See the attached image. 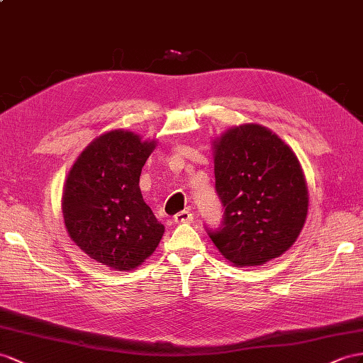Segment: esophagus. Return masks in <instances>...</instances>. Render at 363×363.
<instances>
[{
	"mask_svg": "<svg viewBox=\"0 0 363 363\" xmlns=\"http://www.w3.org/2000/svg\"><path fill=\"white\" fill-rule=\"evenodd\" d=\"M193 220V213L190 210H184L174 215V222L176 224H187V222Z\"/></svg>",
	"mask_w": 363,
	"mask_h": 363,
	"instance_id": "1",
	"label": "esophagus"
}]
</instances>
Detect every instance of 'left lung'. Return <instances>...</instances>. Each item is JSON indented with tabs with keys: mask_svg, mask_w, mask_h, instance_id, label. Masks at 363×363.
I'll return each mask as SVG.
<instances>
[{
	"mask_svg": "<svg viewBox=\"0 0 363 363\" xmlns=\"http://www.w3.org/2000/svg\"><path fill=\"white\" fill-rule=\"evenodd\" d=\"M216 191L224 220L208 235L236 267L262 265L284 255L303 228L308 189L299 160L259 124L227 130L215 143Z\"/></svg>",
	"mask_w": 363,
	"mask_h": 363,
	"instance_id": "obj_1",
	"label": "left lung"
}]
</instances>
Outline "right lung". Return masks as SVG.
<instances>
[{
	"instance_id": "1",
	"label": "right lung",
	"mask_w": 363,
	"mask_h": 363,
	"mask_svg": "<svg viewBox=\"0 0 363 363\" xmlns=\"http://www.w3.org/2000/svg\"><path fill=\"white\" fill-rule=\"evenodd\" d=\"M155 147L156 141H143L128 130H111L82 150L64 184L69 236L87 256L118 272L141 265L164 235L139 189Z\"/></svg>"
}]
</instances>
